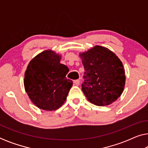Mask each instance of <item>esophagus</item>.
Returning <instances> with one entry per match:
<instances>
[{"label": "esophagus", "instance_id": "34e87169", "mask_svg": "<svg viewBox=\"0 0 148 148\" xmlns=\"http://www.w3.org/2000/svg\"><path fill=\"white\" fill-rule=\"evenodd\" d=\"M74 84L75 85H76V86H79L80 84V81L79 79H76V80H74Z\"/></svg>", "mask_w": 148, "mask_h": 148}]
</instances>
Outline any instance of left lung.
Wrapping results in <instances>:
<instances>
[{
    "label": "left lung",
    "mask_w": 148,
    "mask_h": 148,
    "mask_svg": "<svg viewBox=\"0 0 148 148\" xmlns=\"http://www.w3.org/2000/svg\"><path fill=\"white\" fill-rule=\"evenodd\" d=\"M79 56L85 69L82 89L87 99L100 106L116 101L124 90L126 79L118 56L100 46H94Z\"/></svg>",
    "instance_id": "8db88e82"
}]
</instances>
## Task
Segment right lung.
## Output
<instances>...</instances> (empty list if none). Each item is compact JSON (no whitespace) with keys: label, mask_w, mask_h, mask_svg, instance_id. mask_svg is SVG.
I'll return each mask as SVG.
<instances>
[{"label":"right lung","mask_w":148,"mask_h":148,"mask_svg":"<svg viewBox=\"0 0 148 148\" xmlns=\"http://www.w3.org/2000/svg\"><path fill=\"white\" fill-rule=\"evenodd\" d=\"M60 58L56 52L45 50L29 62L25 73V92L32 102L42 110L59 108L73 84L66 79L69 70L60 63Z\"/></svg>","instance_id":"right-lung-1"}]
</instances>
